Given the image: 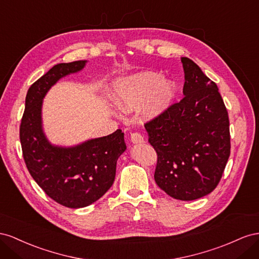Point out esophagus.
I'll list each match as a JSON object with an SVG mask.
<instances>
[{
    "mask_svg": "<svg viewBox=\"0 0 259 259\" xmlns=\"http://www.w3.org/2000/svg\"><path fill=\"white\" fill-rule=\"evenodd\" d=\"M130 140L132 143L138 144V143H143L144 142V139L143 136L140 134V132H134V134H131L130 136Z\"/></svg>",
    "mask_w": 259,
    "mask_h": 259,
    "instance_id": "obj_1",
    "label": "esophagus"
}]
</instances>
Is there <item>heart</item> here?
<instances>
[{"label":"heart","mask_w":259,"mask_h":259,"mask_svg":"<svg viewBox=\"0 0 259 259\" xmlns=\"http://www.w3.org/2000/svg\"><path fill=\"white\" fill-rule=\"evenodd\" d=\"M177 84L171 79L162 78L159 72L142 71L117 80L113 87V99L123 110H131L144 100V114L154 117L171 104Z\"/></svg>","instance_id":"1"}]
</instances>
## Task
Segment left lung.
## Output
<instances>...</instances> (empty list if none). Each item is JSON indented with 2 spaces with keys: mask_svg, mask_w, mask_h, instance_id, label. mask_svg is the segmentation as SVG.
<instances>
[{
  "mask_svg": "<svg viewBox=\"0 0 259 259\" xmlns=\"http://www.w3.org/2000/svg\"><path fill=\"white\" fill-rule=\"evenodd\" d=\"M184 98L144 127L157 153L154 179L166 193L193 201L215 190L230 156L229 117L217 84L182 57Z\"/></svg>",
  "mask_w": 259,
  "mask_h": 259,
  "instance_id": "left-lung-1",
  "label": "left lung"
}]
</instances>
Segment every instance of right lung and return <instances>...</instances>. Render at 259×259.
Here are the masks:
<instances>
[{
  "mask_svg": "<svg viewBox=\"0 0 259 259\" xmlns=\"http://www.w3.org/2000/svg\"><path fill=\"white\" fill-rule=\"evenodd\" d=\"M87 61L57 64L29 88L19 138L26 166L46 194L69 208L97 202L113 186L117 159L125 151L123 132L71 147L51 144L42 129L43 98L61 78L80 71Z\"/></svg>",
  "mask_w": 259,
  "mask_h": 259,
  "instance_id": "1",
  "label": "right lung"
}]
</instances>
